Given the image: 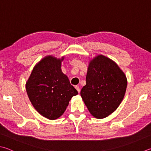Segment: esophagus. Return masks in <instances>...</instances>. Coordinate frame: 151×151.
Masks as SVG:
<instances>
[{
  "mask_svg": "<svg viewBox=\"0 0 151 151\" xmlns=\"http://www.w3.org/2000/svg\"><path fill=\"white\" fill-rule=\"evenodd\" d=\"M75 88L76 89V90H77V91H78V93L81 92V89H80V88H79L78 86H75Z\"/></svg>",
  "mask_w": 151,
  "mask_h": 151,
  "instance_id": "esophagus-1",
  "label": "esophagus"
}]
</instances>
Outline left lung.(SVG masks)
Wrapping results in <instances>:
<instances>
[{
  "label": "left lung",
  "instance_id": "obj_1",
  "mask_svg": "<svg viewBox=\"0 0 151 151\" xmlns=\"http://www.w3.org/2000/svg\"><path fill=\"white\" fill-rule=\"evenodd\" d=\"M86 81L81 96L92 116L102 119L116 111L127 85L125 73L116 63L98 55L89 62Z\"/></svg>",
  "mask_w": 151,
  "mask_h": 151
}]
</instances>
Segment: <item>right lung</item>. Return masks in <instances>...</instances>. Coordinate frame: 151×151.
<instances>
[{"label": "right lung", "instance_id": "obj_1", "mask_svg": "<svg viewBox=\"0 0 151 151\" xmlns=\"http://www.w3.org/2000/svg\"><path fill=\"white\" fill-rule=\"evenodd\" d=\"M65 57H43L33 68L26 83V89L32 106L38 113L50 120L64 114L73 96L78 92L61 70Z\"/></svg>", "mask_w": 151, "mask_h": 151}]
</instances>
